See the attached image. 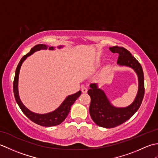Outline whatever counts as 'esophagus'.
Wrapping results in <instances>:
<instances>
[{"label":"esophagus","mask_w":158,"mask_h":158,"mask_svg":"<svg viewBox=\"0 0 158 158\" xmlns=\"http://www.w3.org/2000/svg\"><path fill=\"white\" fill-rule=\"evenodd\" d=\"M81 92L83 93H86L87 92H88V89H87L86 88H85V87H82V88H81Z\"/></svg>","instance_id":"1"}]
</instances>
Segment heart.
<instances>
[{"label":"heart","instance_id":"obj_1","mask_svg":"<svg viewBox=\"0 0 158 158\" xmlns=\"http://www.w3.org/2000/svg\"><path fill=\"white\" fill-rule=\"evenodd\" d=\"M100 64H101V61L100 60H98L95 64V67L96 68H97V67H98L100 66Z\"/></svg>","mask_w":158,"mask_h":158}]
</instances>
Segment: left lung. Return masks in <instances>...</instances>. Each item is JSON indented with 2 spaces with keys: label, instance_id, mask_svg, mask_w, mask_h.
Wrapping results in <instances>:
<instances>
[{
  "label": "left lung",
  "instance_id": "obj_1",
  "mask_svg": "<svg viewBox=\"0 0 158 158\" xmlns=\"http://www.w3.org/2000/svg\"><path fill=\"white\" fill-rule=\"evenodd\" d=\"M109 49L113 53L119 54L117 64L119 66H128L134 69L138 75L139 89L135 100L130 105L119 108L112 105L103 90L99 89L96 83H91L88 94L91 98L89 114L97 125L110 128L119 126L133 116L141 105L144 94V75L142 66L131 53L123 47L114 46Z\"/></svg>",
  "mask_w": 158,
  "mask_h": 158
}]
</instances>
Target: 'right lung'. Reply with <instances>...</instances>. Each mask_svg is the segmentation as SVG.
Here are the masks:
<instances>
[{
    "mask_svg": "<svg viewBox=\"0 0 158 158\" xmlns=\"http://www.w3.org/2000/svg\"><path fill=\"white\" fill-rule=\"evenodd\" d=\"M62 48V45L58 47V48ZM48 48V47L45 45H36L34 48H32L31 49V52L22 57V58L19 61L15 70L14 81H13V93H14V96L16 102L19 105L20 109L22 110V112L25 114V115L27 117L28 119H31L32 122L34 123L38 124V125L45 127H51L59 125V124L64 122V120L66 119V117L68 115V114L70 110V106L73 105L74 102H75V100L79 98L80 95H81V92L79 91L78 92L74 94L69 95V96H67L66 98L64 100V102L60 105V106L58 109L53 110L52 112H50L46 114H38L33 113L23 105L21 100L19 98L18 93V78L19 70L20 68H21V66L23 62L27 58V57L32 55L33 53H35L36 51H39V50L41 49H47ZM49 49L53 50L54 49V48H53V47H49Z\"/></svg>",
    "mask_w": 158,
    "mask_h": 158,
    "instance_id": "1",
    "label": "right lung"
}]
</instances>
